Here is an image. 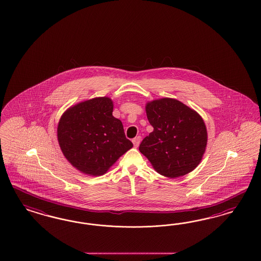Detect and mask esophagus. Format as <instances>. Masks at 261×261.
<instances>
[{"instance_id": "34e87169", "label": "esophagus", "mask_w": 261, "mask_h": 261, "mask_svg": "<svg viewBox=\"0 0 261 261\" xmlns=\"http://www.w3.org/2000/svg\"><path fill=\"white\" fill-rule=\"evenodd\" d=\"M141 142V136H137L133 140V143L135 145V148H137L139 146V144Z\"/></svg>"}]
</instances>
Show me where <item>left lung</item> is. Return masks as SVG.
I'll return each mask as SVG.
<instances>
[{
    "mask_svg": "<svg viewBox=\"0 0 261 261\" xmlns=\"http://www.w3.org/2000/svg\"><path fill=\"white\" fill-rule=\"evenodd\" d=\"M153 132L146 136L139 151L154 170L165 177H181L196 168L207 143L202 118L181 101L163 98L146 105Z\"/></svg>",
    "mask_w": 261,
    "mask_h": 261,
    "instance_id": "8db88e82",
    "label": "left lung"
}]
</instances>
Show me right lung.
<instances>
[{
  "label": "right lung",
  "instance_id": "right-lung-1",
  "mask_svg": "<svg viewBox=\"0 0 261 261\" xmlns=\"http://www.w3.org/2000/svg\"><path fill=\"white\" fill-rule=\"evenodd\" d=\"M108 97L82 101L59 120L58 140L66 160L84 174L101 176L133 148Z\"/></svg>",
  "mask_w": 261,
  "mask_h": 261
}]
</instances>
